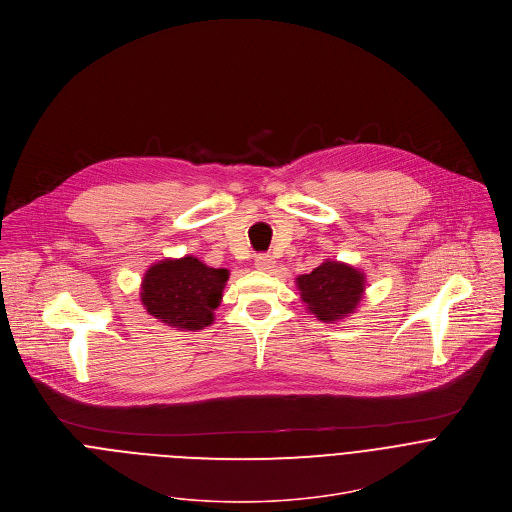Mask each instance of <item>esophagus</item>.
<instances>
[{
  "instance_id": "34e87169",
  "label": "esophagus",
  "mask_w": 512,
  "mask_h": 512,
  "mask_svg": "<svg viewBox=\"0 0 512 512\" xmlns=\"http://www.w3.org/2000/svg\"><path fill=\"white\" fill-rule=\"evenodd\" d=\"M275 263H277V261H275L271 255H259V257L255 259V267H257L259 271H267V273L275 269Z\"/></svg>"
}]
</instances>
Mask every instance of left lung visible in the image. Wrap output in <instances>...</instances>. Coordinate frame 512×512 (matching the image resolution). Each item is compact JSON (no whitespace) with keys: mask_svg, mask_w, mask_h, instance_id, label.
Returning a JSON list of instances; mask_svg holds the SVG:
<instances>
[{"mask_svg":"<svg viewBox=\"0 0 512 512\" xmlns=\"http://www.w3.org/2000/svg\"><path fill=\"white\" fill-rule=\"evenodd\" d=\"M295 283L309 313L323 323H337L357 313L367 277L349 263L325 259L311 273L299 275Z\"/></svg>","mask_w":512,"mask_h":512,"instance_id":"left-lung-1","label":"left lung"}]
</instances>
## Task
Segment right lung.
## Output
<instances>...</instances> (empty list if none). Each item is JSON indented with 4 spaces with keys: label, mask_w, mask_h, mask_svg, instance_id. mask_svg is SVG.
<instances>
[{
    "label": "right lung",
    "mask_w": 512,
    "mask_h": 512,
    "mask_svg": "<svg viewBox=\"0 0 512 512\" xmlns=\"http://www.w3.org/2000/svg\"><path fill=\"white\" fill-rule=\"evenodd\" d=\"M229 279L227 269L205 265L193 255L153 263L139 297L147 315L177 331H201L215 321Z\"/></svg>",
    "instance_id": "1"
}]
</instances>
